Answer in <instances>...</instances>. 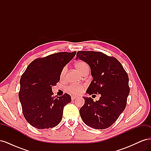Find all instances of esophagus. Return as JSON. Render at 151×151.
<instances>
[{"label":"esophagus","mask_w":151,"mask_h":151,"mask_svg":"<svg viewBox=\"0 0 151 151\" xmlns=\"http://www.w3.org/2000/svg\"><path fill=\"white\" fill-rule=\"evenodd\" d=\"M77 98V96H72L71 98H72V100H74V99H76Z\"/></svg>","instance_id":"1"}]
</instances>
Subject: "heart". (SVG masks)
<instances>
[{"mask_svg": "<svg viewBox=\"0 0 151 151\" xmlns=\"http://www.w3.org/2000/svg\"><path fill=\"white\" fill-rule=\"evenodd\" d=\"M75 67L81 73H83L87 68H89L87 63L84 62H78L75 64ZM67 71V67H64L60 73V79H63L65 77ZM84 89V86L82 84H70L67 88V91L72 94L77 95L81 94Z\"/></svg>", "mask_w": 151, "mask_h": 151, "instance_id": "b5f03b06", "label": "heart"}]
</instances>
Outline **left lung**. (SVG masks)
Instances as JSON below:
<instances>
[{"label": "left lung", "mask_w": 151, "mask_h": 151, "mask_svg": "<svg viewBox=\"0 0 151 151\" xmlns=\"http://www.w3.org/2000/svg\"><path fill=\"white\" fill-rule=\"evenodd\" d=\"M76 59L86 62L91 68L93 79L86 93L101 94L98 101L85 98L79 109L82 120L95 129L111 126L124 110L130 93L129 76L121 63L102 52L79 51Z\"/></svg>", "instance_id": "1"}]
</instances>
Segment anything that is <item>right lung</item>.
<instances>
[{
    "mask_svg": "<svg viewBox=\"0 0 151 151\" xmlns=\"http://www.w3.org/2000/svg\"><path fill=\"white\" fill-rule=\"evenodd\" d=\"M76 52H58L31 62L20 79L19 98L26 121L38 129L53 128L62 120L63 108L71 102L67 93L54 97L52 87Z\"/></svg>",
    "mask_w": 151,
    "mask_h": 151,
    "instance_id": "right-lung-1",
    "label": "right lung"
}]
</instances>
